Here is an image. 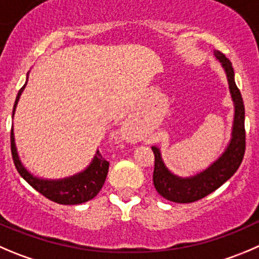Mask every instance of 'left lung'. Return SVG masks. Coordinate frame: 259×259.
<instances>
[{
    "label": "left lung",
    "instance_id": "left-lung-1",
    "mask_svg": "<svg viewBox=\"0 0 259 259\" xmlns=\"http://www.w3.org/2000/svg\"><path fill=\"white\" fill-rule=\"evenodd\" d=\"M216 61L221 63L229 85L231 100L234 104V119L231 127L230 140L220 156L211 162L207 168L189 177L174 174L166 166L161 156V150L152 146L155 155V168L152 181L155 189L165 199L177 203H191L198 201L223 186L228 179L235 174L242 164L245 151V110L242 94L236 88L234 70L231 62L219 51H213Z\"/></svg>",
    "mask_w": 259,
    "mask_h": 259
}]
</instances>
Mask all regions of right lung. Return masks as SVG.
<instances>
[{"label":"right lung","instance_id":"obj_1","mask_svg":"<svg viewBox=\"0 0 259 259\" xmlns=\"http://www.w3.org/2000/svg\"><path fill=\"white\" fill-rule=\"evenodd\" d=\"M29 72L26 75L25 83L20 89L16 97V100H15L12 118H14L15 112H16L17 103L20 100L24 89H25L26 83H28ZM11 152L14 164L19 174L35 191H38L39 193L43 194L44 197H47L51 201L60 203V205H80V203H83V202H88L94 198L99 193L100 189H102L103 184H104L105 179H107L108 169H109V162L100 155L99 150H97L90 164L85 169L73 174V176L65 177V178L60 179L39 178V177L30 173L20 160L16 144H15L14 125L11 128Z\"/></svg>","mask_w":259,"mask_h":259}]
</instances>
